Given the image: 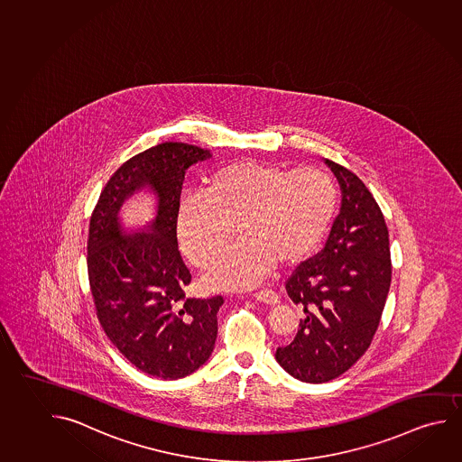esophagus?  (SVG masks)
<instances>
[{
  "instance_id": "esophagus-1",
  "label": "esophagus",
  "mask_w": 462,
  "mask_h": 462,
  "mask_svg": "<svg viewBox=\"0 0 462 462\" xmlns=\"http://www.w3.org/2000/svg\"><path fill=\"white\" fill-rule=\"evenodd\" d=\"M254 298L260 300V302H265V304H278V299H280L274 291L268 290V288L257 291V292L254 294Z\"/></svg>"
}]
</instances>
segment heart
<instances>
[{"label": "heart", "instance_id": "obj_1", "mask_svg": "<svg viewBox=\"0 0 462 462\" xmlns=\"http://www.w3.org/2000/svg\"><path fill=\"white\" fill-rule=\"evenodd\" d=\"M337 207V182L320 166L294 170L263 162H235L211 172L205 194L180 202L176 235L192 265L205 266L237 231L239 243L211 262V288L247 290L276 263L292 266L312 255L328 233Z\"/></svg>", "mask_w": 462, "mask_h": 462}]
</instances>
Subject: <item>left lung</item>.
Returning a JSON list of instances; mask_svg holds the SVG:
<instances>
[{
  "label": "left lung",
  "mask_w": 462,
  "mask_h": 462,
  "mask_svg": "<svg viewBox=\"0 0 462 462\" xmlns=\"http://www.w3.org/2000/svg\"><path fill=\"white\" fill-rule=\"evenodd\" d=\"M341 208L320 254L302 262L286 282L288 296L304 309L298 335L274 357L305 383L343 375L365 354L392 284L390 235L372 192L345 166L329 162Z\"/></svg>",
  "instance_id": "8db88e82"
}]
</instances>
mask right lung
<instances>
[{"instance_id": "add662e5", "label": "right lung", "mask_w": 462, "mask_h": 462, "mask_svg": "<svg viewBox=\"0 0 462 462\" xmlns=\"http://www.w3.org/2000/svg\"><path fill=\"white\" fill-rule=\"evenodd\" d=\"M208 158V150L184 142H163L129 158L103 188L88 225L87 272L97 319L134 367L163 380L196 372L218 333L223 298H186L190 273L176 237L186 170ZM142 187L158 197V218L147 234L125 236L116 213Z\"/></svg>"}]
</instances>
